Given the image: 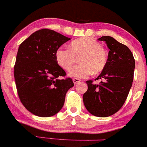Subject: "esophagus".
<instances>
[{"mask_svg":"<svg viewBox=\"0 0 147 147\" xmlns=\"http://www.w3.org/2000/svg\"><path fill=\"white\" fill-rule=\"evenodd\" d=\"M73 80V82L76 84H78V83L80 82L81 80L78 79V78H73V80Z\"/></svg>","mask_w":147,"mask_h":147,"instance_id":"esophagus-1","label":"esophagus"}]
</instances>
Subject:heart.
I'll use <instances>...</instances> for the list:
<instances>
[{"instance_id": "1", "label": "heart", "mask_w": 147, "mask_h": 147, "mask_svg": "<svg viewBox=\"0 0 147 147\" xmlns=\"http://www.w3.org/2000/svg\"><path fill=\"white\" fill-rule=\"evenodd\" d=\"M75 57H79L80 65L73 69ZM57 65L64 70L69 71V75L75 78H85L92 73L102 72L107 65L109 54L106 49L97 40L82 37L72 40L69 50L59 48L55 52Z\"/></svg>"}]
</instances>
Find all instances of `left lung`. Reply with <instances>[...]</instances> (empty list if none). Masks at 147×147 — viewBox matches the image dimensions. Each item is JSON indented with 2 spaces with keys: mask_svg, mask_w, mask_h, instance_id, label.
Returning a JSON list of instances; mask_svg holds the SVG:
<instances>
[{
  "mask_svg": "<svg viewBox=\"0 0 147 147\" xmlns=\"http://www.w3.org/2000/svg\"><path fill=\"white\" fill-rule=\"evenodd\" d=\"M109 52V60L105 69L94 80H87V92L83 102L90 113L99 117H107L117 112L127 98L132 85L135 60L127 46L110 36H102Z\"/></svg>",
  "mask_w": 147,
  "mask_h": 147,
  "instance_id": "8db88e82",
  "label": "left lung"
}]
</instances>
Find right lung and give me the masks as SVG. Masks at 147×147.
Masks as SVG:
<instances>
[{
  "label": "right lung",
  "instance_id": "add662e5",
  "mask_svg": "<svg viewBox=\"0 0 147 147\" xmlns=\"http://www.w3.org/2000/svg\"><path fill=\"white\" fill-rule=\"evenodd\" d=\"M70 38L53 30H39L25 40L18 50L14 77L19 99L29 112L48 117L56 115L74 86L72 78L55 60V52Z\"/></svg>",
  "mask_w": 147,
  "mask_h": 147
}]
</instances>
